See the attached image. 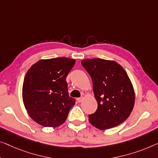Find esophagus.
Returning <instances> with one entry per match:
<instances>
[{
    "label": "esophagus",
    "instance_id": "obj_1",
    "mask_svg": "<svg viewBox=\"0 0 158 158\" xmlns=\"http://www.w3.org/2000/svg\"><path fill=\"white\" fill-rule=\"evenodd\" d=\"M83 99H84V97H79V98L77 99V102H81L82 101H83Z\"/></svg>",
    "mask_w": 158,
    "mask_h": 158
}]
</instances>
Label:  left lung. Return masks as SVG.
I'll return each instance as SVG.
<instances>
[{"mask_svg":"<svg viewBox=\"0 0 158 158\" xmlns=\"http://www.w3.org/2000/svg\"><path fill=\"white\" fill-rule=\"evenodd\" d=\"M92 80L98 107L89 115L92 126L100 130L119 125L128 118L135 105L133 85L123 66L112 60L95 58L81 61Z\"/></svg>","mask_w":158,"mask_h":158,"instance_id":"1","label":"left lung"}]
</instances>
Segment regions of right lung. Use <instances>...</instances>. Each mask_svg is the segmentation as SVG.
I'll use <instances>...</instances> for the list:
<instances>
[{
	"label": "right lung",
	"mask_w": 158,
	"mask_h": 158,
	"mask_svg": "<svg viewBox=\"0 0 158 158\" xmlns=\"http://www.w3.org/2000/svg\"><path fill=\"white\" fill-rule=\"evenodd\" d=\"M75 62L66 57L41 59L28 70L22 98L28 114L35 123L54 128L66 121L76 102L69 96L66 81Z\"/></svg>",
	"instance_id": "obj_1"
}]
</instances>
